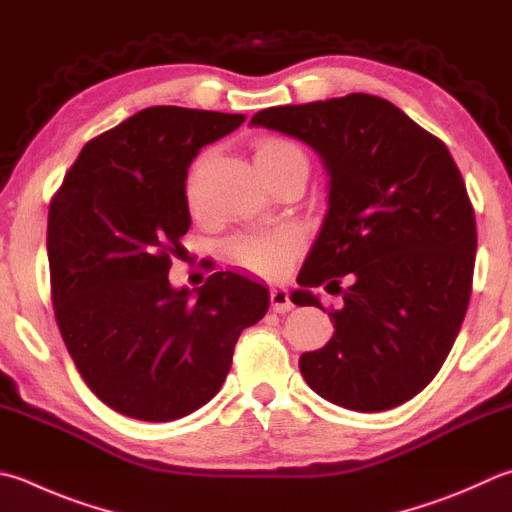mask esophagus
I'll list each match as a JSON object with an SVG mask.
<instances>
[{
	"label": "esophagus",
	"instance_id": "obj_1",
	"mask_svg": "<svg viewBox=\"0 0 512 512\" xmlns=\"http://www.w3.org/2000/svg\"><path fill=\"white\" fill-rule=\"evenodd\" d=\"M271 306L275 313H286L293 309V302H291V297H288V291L284 286L271 288Z\"/></svg>",
	"mask_w": 512,
	"mask_h": 512
}]
</instances>
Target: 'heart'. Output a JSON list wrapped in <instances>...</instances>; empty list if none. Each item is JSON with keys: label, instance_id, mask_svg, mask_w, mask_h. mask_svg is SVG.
Masks as SVG:
<instances>
[{"label": "heart", "instance_id": "heart-1", "mask_svg": "<svg viewBox=\"0 0 512 512\" xmlns=\"http://www.w3.org/2000/svg\"><path fill=\"white\" fill-rule=\"evenodd\" d=\"M295 156H302L297 150V145L291 141H284V138L266 136L259 138L255 143V165L266 167L275 165L286 159H295ZM188 199L190 206H197L199 194L194 183L188 188ZM295 253V239L286 232H271V235H246L237 237L228 244V255L235 259L237 264L250 268V271L262 273V275H280L288 262L293 259Z\"/></svg>", "mask_w": 512, "mask_h": 512}]
</instances>
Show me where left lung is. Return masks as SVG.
I'll list each match as a JSON object with an SVG mask.
<instances>
[{
  "mask_svg": "<svg viewBox=\"0 0 512 512\" xmlns=\"http://www.w3.org/2000/svg\"><path fill=\"white\" fill-rule=\"evenodd\" d=\"M250 127L306 143L329 176L291 300L322 309L315 286L348 288L331 340L300 356L306 385L356 412L410 401L448 358L475 271V212L448 147L369 94L268 107Z\"/></svg>",
  "mask_w": 512,
  "mask_h": 512,
  "instance_id": "8db88e82",
  "label": "left lung"
}]
</instances>
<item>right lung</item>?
Here are the masks:
<instances>
[{
	"label": "right lung",
	"mask_w": 512,
	"mask_h": 512,
	"mask_svg": "<svg viewBox=\"0 0 512 512\" xmlns=\"http://www.w3.org/2000/svg\"><path fill=\"white\" fill-rule=\"evenodd\" d=\"M244 114L147 107L89 141L49 208L55 320L102 403L165 423L224 385L239 333L268 311V288L235 271L170 284L192 219L188 167Z\"/></svg>",
	"instance_id": "obj_1"
}]
</instances>
